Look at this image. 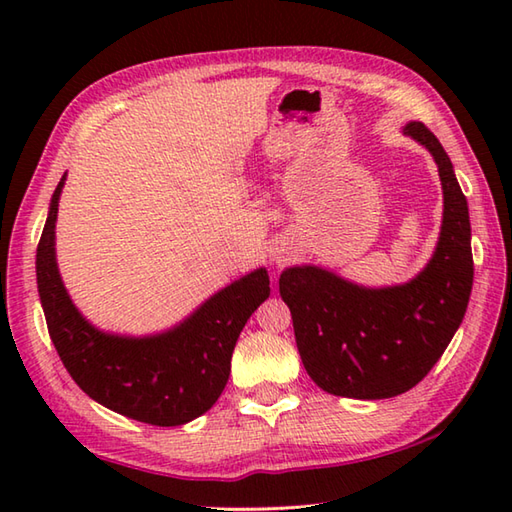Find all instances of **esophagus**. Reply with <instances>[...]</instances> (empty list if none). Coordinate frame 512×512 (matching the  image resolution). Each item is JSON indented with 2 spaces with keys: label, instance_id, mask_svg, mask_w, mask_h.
Segmentation results:
<instances>
[{
  "label": "esophagus",
  "instance_id": "obj_1",
  "mask_svg": "<svg viewBox=\"0 0 512 512\" xmlns=\"http://www.w3.org/2000/svg\"><path fill=\"white\" fill-rule=\"evenodd\" d=\"M286 253H284V250H273V262L275 264H284L286 262Z\"/></svg>",
  "mask_w": 512,
  "mask_h": 512
}]
</instances>
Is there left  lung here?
I'll list each match as a JSON object with an SVG mask.
<instances>
[{"instance_id": "obj_1", "label": "left lung", "mask_w": 512, "mask_h": 512, "mask_svg": "<svg viewBox=\"0 0 512 512\" xmlns=\"http://www.w3.org/2000/svg\"><path fill=\"white\" fill-rule=\"evenodd\" d=\"M402 134L429 151L442 184L438 244L420 273L383 288L312 264L290 266L279 277L303 367L334 396L380 400L416 387L447 350L469 306V204L440 140L418 121Z\"/></svg>"}]
</instances>
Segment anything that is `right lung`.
<instances>
[{"mask_svg":"<svg viewBox=\"0 0 512 512\" xmlns=\"http://www.w3.org/2000/svg\"><path fill=\"white\" fill-rule=\"evenodd\" d=\"M65 176L52 193L35 262L41 308L65 369L92 400L132 420L180 427L200 418L228 383L239 332L270 295L268 270L231 281L162 332L132 336L96 328L74 306L57 266Z\"/></svg>","mask_w":512,"mask_h":512,"instance_id":"right-lung-1","label":"right lung"}]
</instances>
